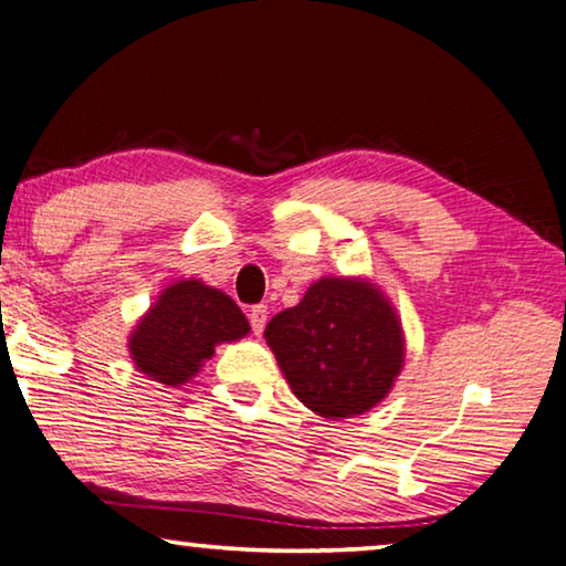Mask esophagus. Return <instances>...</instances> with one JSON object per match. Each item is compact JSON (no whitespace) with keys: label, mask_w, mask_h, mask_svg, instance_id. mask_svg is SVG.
Returning <instances> with one entry per match:
<instances>
[{"label":"esophagus","mask_w":566,"mask_h":566,"mask_svg":"<svg viewBox=\"0 0 566 566\" xmlns=\"http://www.w3.org/2000/svg\"><path fill=\"white\" fill-rule=\"evenodd\" d=\"M266 317H269V310H266V305H253V307L249 310V323H251V331L256 333V336H261V331H264Z\"/></svg>","instance_id":"esophagus-1"}]
</instances>
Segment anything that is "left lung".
<instances>
[{
	"mask_svg": "<svg viewBox=\"0 0 566 566\" xmlns=\"http://www.w3.org/2000/svg\"><path fill=\"white\" fill-rule=\"evenodd\" d=\"M292 392L323 418H354L385 400L402 369L395 310L359 280L315 282L264 331Z\"/></svg>",
	"mask_w": 566,
	"mask_h": 566,
	"instance_id": "left-lung-1",
	"label": "left lung"
}]
</instances>
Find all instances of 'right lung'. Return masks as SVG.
Listing matches in <instances>:
<instances>
[{"label":"right lung","instance_id":"right-lung-1","mask_svg":"<svg viewBox=\"0 0 566 566\" xmlns=\"http://www.w3.org/2000/svg\"><path fill=\"white\" fill-rule=\"evenodd\" d=\"M249 333V321L228 294L197 280L177 282L161 292L130 336L138 371L161 385L192 379L214 346Z\"/></svg>","mask_w":566,"mask_h":566}]
</instances>
